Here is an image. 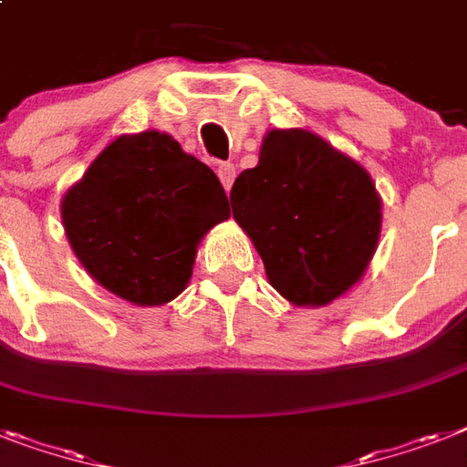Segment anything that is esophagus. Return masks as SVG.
<instances>
[{
  "label": "esophagus",
  "instance_id": "esophagus-1",
  "mask_svg": "<svg viewBox=\"0 0 467 467\" xmlns=\"http://www.w3.org/2000/svg\"><path fill=\"white\" fill-rule=\"evenodd\" d=\"M217 176L219 181H222L224 191L229 192L231 186H234V181H236V167H234L231 161H222V164L217 167Z\"/></svg>",
  "mask_w": 467,
  "mask_h": 467
}]
</instances>
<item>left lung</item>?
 Returning a JSON list of instances; mask_svg holds the SVG:
<instances>
[{
    "label": "left lung",
    "instance_id": "left-lung-1",
    "mask_svg": "<svg viewBox=\"0 0 467 467\" xmlns=\"http://www.w3.org/2000/svg\"><path fill=\"white\" fill-rule=\"evenodd\" d=\"M231 210L269 284L294 306H327L365 275L381 200L356 160L303 129L269 130L255 169L238 173Z\"/></svg>",
    "mask_w": 467,
    "mask_h": 467
}]
</instances>
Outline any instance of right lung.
I'll return each instance as SVG.
<instances>
[{
	"label": "right lung",
	"instance_id": "1",
	"mask_svg": "<svg viewBox=\"0 0 467 467\" xmlns=\"http://www.w3.org/2000/svg\"><path fill=\"white\" fill-rule=\"evenodd\" d=\"M229 214L214 171L160 130L117 138L61 200L80 265L133 306L176 298L191 281L202 236Z\"/></svg>",
	"mask_w": 467,
	"mask_h": 467
}]
</instances>
